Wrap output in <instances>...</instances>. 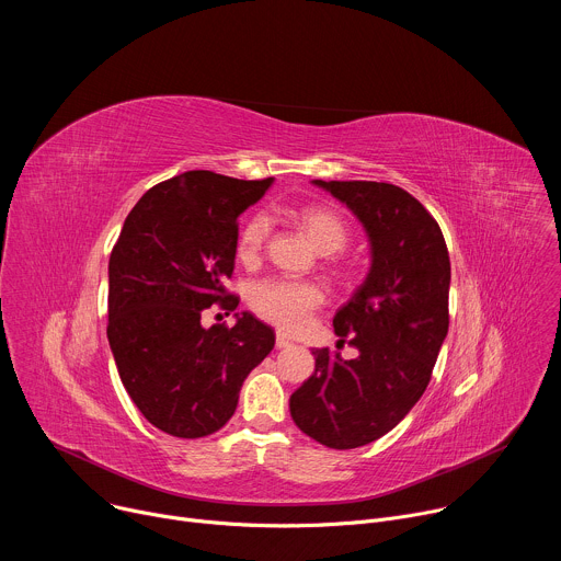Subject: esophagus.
I'll use <instances>...</instances> for the list:
<instances>
[{"label": "esophagus", "mask_w": 561, "mask_h": 561, "mask_svg": "<svg viewBox=\"0 0 561 561\" xmlns=\"http://www.w3.org/2000/svg\"><path fill=\"white\" fill-rule=\"evenodd\" d=\"M275 346H277V348H288V346H293V342H290V337H286L284 333H277Z\"/></svg>", "instance_id": "1"}]
</instances>
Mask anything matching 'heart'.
Instances as JSON below:
<instances>
[{
	"instance_id": "1",
	"label": "heart",
	"mask_w": 561,
	"mask_h": 561,
	"mask_svg": "<svg viewBox=\"0 0 561 561\" xmlns=\"http://www.w3.org/2000/svg\"><path fill=\"white\" fill-rule=\"evenodd\" d=\"M299 224L304 232L310 237L317 251L322 253H337L348 242V228L346 221L333 213L322 208H310L299 215ZM273 221L266 213H255L239 230L237 239V253L244 262H251L260 255L262 247L271 234ZM249 301L253 310L266 319V322L286 329L297 331L301 329L308 317L324 304V290L310 282H297V279H284V277H271L253 284Z\"/></svg>"
}]
</instances>
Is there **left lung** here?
Masks as SVG:
<instances>
[{"label":"left lung","mask_w":561,"mask_h":561,"mask_svg":"<svg viewBox=\"0 0 561 561\" xmlns=\"http://www.w3.org/2000/svg\"><path fill=\"white\" fill-rule=\"evenodd\" d=\"M362 224L370 266L335 312L340 342L355 359L317 348L314 373L290 394L301 433L329 448L366 446L402 422L424 394L448 333L450 260L431 213L383 182H324Z\"/></svg>","instance_id":"8db88e82"}]
</instances>
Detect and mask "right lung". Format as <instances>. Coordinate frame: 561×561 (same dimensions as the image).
<instances>
[{
    "label": "right lung",
    "instance_id": "obj_1",
    "mask_svg": "<svg viewBox=\"0 0 561 561\" xmlns=\"http://www.w3.org/2000/svg\"><path fill=\"white\" fill-rule=\"evenodd\" d=\"M273 178L234 180L188 171L152 186L128 213L108 262V344L139 413L173 437L217 433L234 413L249 373L275 346V331L244 310L234 327H202L213 304L237 308V217Z\"/></svg>",
    "mask_w": 561,
    "mask_h": 561
}]
</instances>
